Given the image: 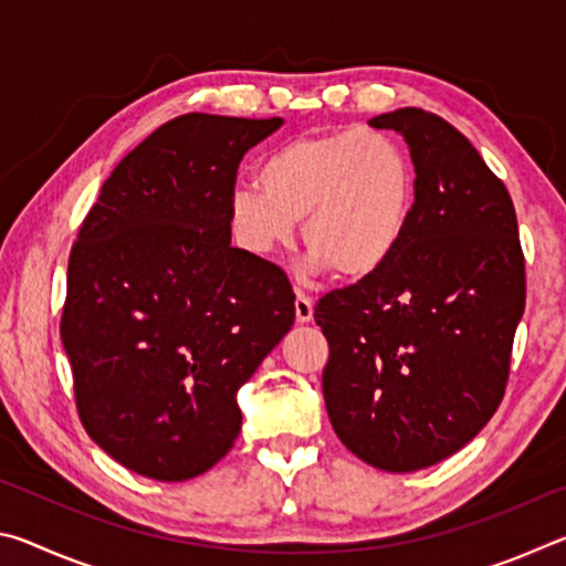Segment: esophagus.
Masks as SVG:
<instances>
[{
	"mask_svg": "<svg viewBox=\"0 0 566 566\" xmlns=\"http://www.w3.org/2000/svg\"><path fill=\"white\" fill-rule=\"evenodd\" d=\"M294 314H296V322H312V314H314V302L310 294L304 292H296V300H294Z\"/></svg>",
	"mask_w": 566,
	"mask_h": 566,
	"instance_id": "1",
	"label": "esophagus"
}]
</instances>
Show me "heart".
<instances>
[{
    "mask_svg": "<svg viewBox=\"0 0 566 566\" xmlns=\"http://www.w3.org/2000/svg\"><path fill=\"white\" fill-rule=\"evenodd\" d=\"M260 187L229 195L239 247L270 256L290 247L296 222L310 252L339 276L364 280L397 254L417 205V171L381 132L302 134L260 167Z\"/></svg>",
    "mask_w": 566,
    "mask_h": 566,
    "instance_id": "b5f03b06",
    "label": "heart"
}]
</instances>
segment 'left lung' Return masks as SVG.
<instances>
[{"mask_svg": "<svg viewBox=\"0 0 566 566\" xmlns=\"http://www.w3.org/2000/svg\"><path fill=\"white\" fill-rule=\"evenodd\" d=\"M409 145L417 205L379 272L324 294L322 391L349 452L415 472L459 452L502 405L526 276L504 181L462 132L405 107L369 119Z\"/></svg>", "mask_w": 566, "mask_h": 566, "instance_id": "8db88e82", "label": "left lung"}]
</instances>
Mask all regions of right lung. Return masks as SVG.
<instances>
[{
	"instance_id": "1",
	"label": "right lung",
	"mask_w": 566,
	"mask_h": 566,
	"mask_svg": "<svg viewBox=\"0 0 566 566\" xmlns=\"http://www.w3.org/2000/svg\"><path fill=\"white\" fill-rule=\"evenodd\" d=\"M282 127L189 112L124 157L66 266L62 344L87 434L132 472L181 482L242 429L237 389L294 324L284 270L232 247L239 161Z\"/></svg>"
}]
</instances>
